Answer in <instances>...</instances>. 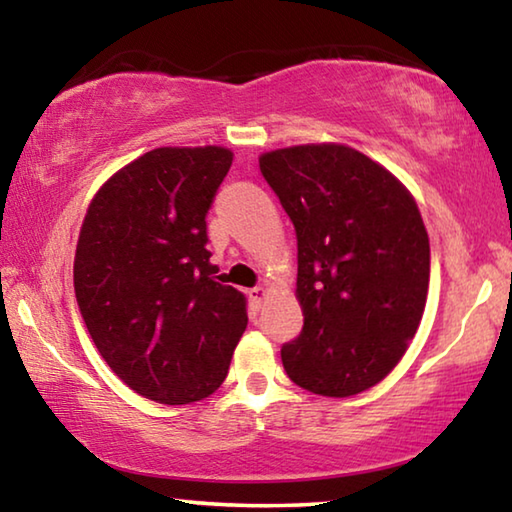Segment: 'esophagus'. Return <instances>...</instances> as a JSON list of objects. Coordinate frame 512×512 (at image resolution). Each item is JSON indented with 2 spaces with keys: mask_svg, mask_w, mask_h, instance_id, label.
Masks as SVG:
<instances>
[{
  "mask_svg": "<svg viewBox=\"0 0 512 512\" xmlns=\"http://www.w3.org/2000/svg\"><path fill=\"white\" fill-rule=\"evenodd\" d=\"M248 298L253 300L255 307H259V305H262V302H264V298H266V289H264V287L250 289V291H248Z\"/></svg>",
  "mask_w": 512,
  "mask_h": 512,
  "instance_id": "esophagus-1",
  "label": "esophagus"
}]
</instances>
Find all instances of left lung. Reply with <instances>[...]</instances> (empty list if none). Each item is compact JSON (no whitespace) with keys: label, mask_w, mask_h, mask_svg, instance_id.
Segmentation results:
<instances>
[{"label":"left lung","mask_w":512,"mask_h":512,"mask_svg":"<svg viewBox=\"0 0 512 512\" xmlns=\"http://www.w3.org/2000/svg\"><path fill=\"white\" fill-rule=\"evenodd\" d=\"M298 239L305 325L282 345L291 381L325 397L379 384L418 332L429 237L418 205L381 164L343 144L259 158Z\"/></svg>","instance_id":"left-lung-1"}]
</instances>
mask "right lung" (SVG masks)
I'll list each match as a JSON object with an SVG mask.
<instances>
[{"instance_id":"right-lung-1","label":"right lung","mask_w":512,"mask_h":512,"mask_svg":"<svg viewBox=\"0 0 512 512\" xmlns=\"http://www.w3.org/2000/svg\"><path fill=\"white\" fill-rule=\"evenodd\" d=\"M221 146L153 149L103 185L85 214L74 291L112 372L146 400L189 404L228 375L246 298L216 282L207 210L228 176Z\"/></svg>"}]
</instances>
